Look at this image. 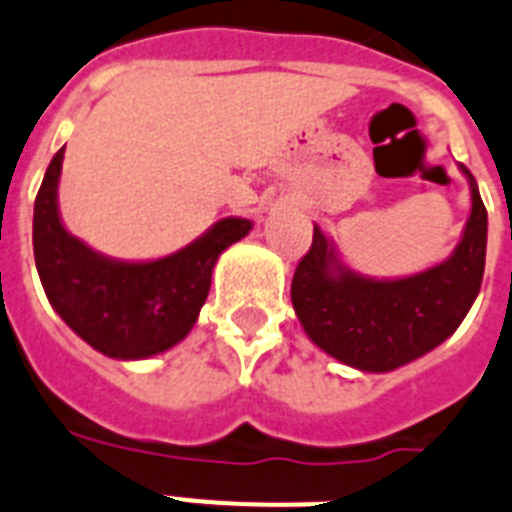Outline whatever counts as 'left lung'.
<instances>
[{"label":"left lung","instance_id":"8db88e82","mask_svg":"<svg viewBox=\"0 0 512 512\" xmlns=\"http://www.w3.org/2000/svg\"><path fill=\"white\" fill-rule=\"evenodd\" d=\"M469 180L471 213L461 242L443 262L407 278L350 270L314 224L311 250L293 273L291 301L309 340L358 371L386 373L417 361L459 330L477 299L487 255V208Z\"/></svg>","mask_w":512,"mask_h":512}]
</instances>
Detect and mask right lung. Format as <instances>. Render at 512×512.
Returning <instances> with one entry per match:
<instances>
[{
	"label": "right lung",
	"instance_id": "1",
	"mask_svg": "<svg viewBox=\"0 0 512 512\" xmlns=\"http://www.w3.org/2000/svg\"><path fill=\"white\" fill-rule=\"evenodd\" d=\"M61 162L64 149L53 154L33 211L35 268L51 306L87 345L115 361H144L175 348L206 304L213 265L250 234L252 221L226 216L159 260H115L66 231Z\"/></svg>",
	"mask_w": 512,
	"mask_h": 512
}]
</instances>
